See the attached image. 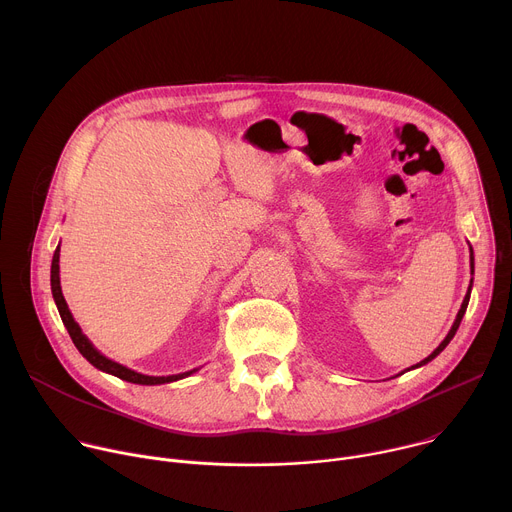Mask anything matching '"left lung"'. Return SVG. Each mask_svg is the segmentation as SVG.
Segmentation results:
<instances>
[{
  "label": "left lung",
  "instance_id": "8db88e82",
  "mask_svg": "<svg viewBox=\"0 0 512 512\" xmlns=\"http://www.w3.org/2000/svg\"><path fill=\"white\" fill-rule=\"evenodd\" d=\"M470 269H472V275H474V253H472V247H470ZM470 291H472V281H470V285H468V294H466V298H464V302H462V308H460V312H458V316H456V320H454V324H452V328H450V332H448V336L440 342V346H437L427 358H423L421 362H417V364H413L411 369H417V367H423V364H427V362H431L437 354H440L448 344H450V340L456 336V332H458V328H460V322H462V318H464V314H466V308H468V302H470ZM411 369H407V371H411Z\"/></svg>",
  "mask_w": 512,
  "mask_h": 512
}]
</instances>
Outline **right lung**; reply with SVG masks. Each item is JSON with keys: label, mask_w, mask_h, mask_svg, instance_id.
Listing matches in <instances>:
<instances>
[{"label": "right lung", "mask_w": 512, "mask_h": 512, "mask_svg": "<svg viewBox=\"0 0 512 512\" xmlns=\"http://www.w3.org/2000/svg\"><path fill=\"white\" fill-rule=\"evenodd\" d=\"M60 245L56 247L54 251V257H52V267H50V287H52V298H54V304L58 308V314L62 318V324L64 328L68 330L72 342H75V346L79 348V352L93 364L95 369L107 373V375H113L121 381H127V383H133V385H164V383H174V381H180V379H186L190 377L192 373H196L198 369H192V371H186V373H180V375H168V377H150V375H141L137 371H131L127 367H123V364L107 358L103 352H99L93 342L83 334L81 326L75 322V318H72L70 310H68V304L62 296V287H60Z\"/></svg>", "instance_id": "1"}]
</instances>
